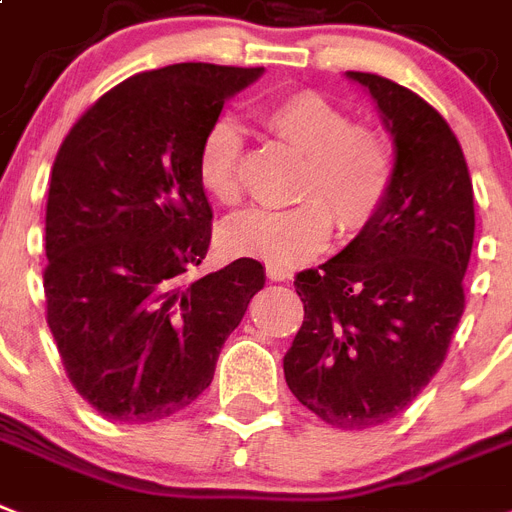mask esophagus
Instances as JSON below:
<instances>
[{
    "label": "esophagus",
    "instance_id": "obj_1",
    "mask_svg": "<svg viewBox=\"0 0 512 512\" xmlns=\"http://www.w3.org/2000/svg\"><path fill=\"white\" fill-rule=\"evenodd\" d=\"M265 273H268L270 281H286V278L292 276L289 270H286V268H278V265H268V268H265Z\"/></svg>",
    "mask_w": 512,
    "mask_h": 512
}]
</instances>
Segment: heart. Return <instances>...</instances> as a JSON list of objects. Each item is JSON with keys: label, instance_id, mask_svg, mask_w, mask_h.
Segmentation results:
<instances>
[{"label": "heart", "instance_id": "heart-1", "mask_svg": "<svg viewBox=\"0 0 512 512\" xmlns=\"http://www.w3.org/2000/svg\"><path fill=\"white\" fill-rule=\"evenodd\" d=\"M260 120L276 139L302 152L294 181L297 205L249 210L226 226V244L268 265H297L326 247L334 218L342 231H360L384 207L394 157L386 136L313 89L278 94L260 105ZM244 134L234 120L207 128L197 152L202 189L223 205L242 199Z\"/></svg>", "mask_w": 512, "mask_h": 512}]
</instances>
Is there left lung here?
I'll use <instances>...</instances> for the list:
<instances>
[{
	"instance_id": "obj_1",
	"label": "left lung",
	"mask_w": 512,
	"mask_h": 512,
	"mask_svg": "<svg viewBox=\"0 0 512 512\" xmlns=\"http://www.w3.org/2000/svg\"><path fill=\"white\" fill-rule=\"evenodd\" d=\"M394 136L392 189L328 263L294 278L305 321L286 384L336 429L392 421L442 368L465 310L473 184L458 136L415 91L350 70Z\"/></svg>"
}]
</instances>
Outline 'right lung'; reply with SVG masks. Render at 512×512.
Returning <instances> with one entry per match:
<instances>
[{
    "instance_id": "obj_1",
    "label": "right lung",
    "mask_w": 512,
    "mask_h": 512,
    "mask_svg": "<svg viewBox=\"0 0 512 512\" xmlns=\"http://www.w3.org/2000/svg\"><path fill=\"white\" fill-rule=\"evenodd\" d=\"M260 76L210 62L136 73L83 112L54 157L47 323L70 384L105 418L149 423L191 405L263 289L252 257L186 281L213 236L199 141Z\"/></svg>"
}]
</instances>
